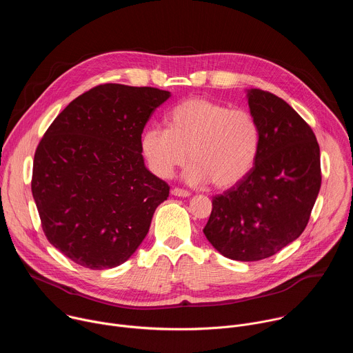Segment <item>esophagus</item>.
<instances>
[{
	"instance_id": "esophagus-1",
	"label": "esophagus",
	"mask_w": 353,
	"mask_h": 353,
	"mask_svg": "<svg viewBox=\"0 0 353 353\" xmlns=\"http://www.w3.org/2000/svg\"><path fill=\"white\" fill-rule=\"evenodd\" d=\"M172 194L176 195V196H190V195H191L190 191L183 190V188H173V190H172Z\"/></svg>"
}]
</instances>
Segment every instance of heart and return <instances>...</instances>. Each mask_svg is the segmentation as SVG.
<instances>
[{
	"mask_svg": "<svg viewBox=\"0 0 353 353\" xmlns=\"http://www.w3.org/2000/svg\"><path fill=\"white\" fill-rule=\"evenodd\" d=\"M260 128L244 109H229L205 97H190L168 116V128L149 127L141 146L157 176L168 179L184 165L191 183L211 181L226 188L240 181L253 168L259 152Z\"/></svg>",
	"mask_w": 353,
	"mask_h": 353,
	"instance_id": "obj_1",
	"label": "heart"
}]
</instances>
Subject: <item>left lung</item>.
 Returning a JSON list of instances; mask_svg holds the SVG:
<instances>
[{
	"mask_svg": "<svg viewBox=\"0 0 353 353\" xmlns=\"http://www.w3.org/2000/svg\"><path fill=\"white\" fill-rule=\"evenodd\" d=\"M248 106L260 128L254 166L212 198L204 228L228 259L259 261L306 229L321 187L320 146L312 127L283 99L251 89Z\"/></svg>",
	"mask_w": 353,
	"mask_h": 353,
	"instance_id": "8db88e82",
	"label": "left lung"
}]
</instances>
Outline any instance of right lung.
<instances>
[{
  "label": "right lung",
  "mask_w": 353,
  "mask_h": 353,
  "mask_svg": "<svg viewBox=\"0 0 353 353\" xmlns=\"http://www.w3.org/2000/svg\"><path fill=\"white\" fill-rule=\"evenodd\" d=\"M170 92L97 85L56 117L33 161L32 194L47 240L74 263L114 268L145 239L169 185L150 173L141 135Z\"/></svg>",
  "instance_id": "obj_1"
}]
</instances>
